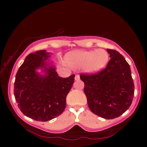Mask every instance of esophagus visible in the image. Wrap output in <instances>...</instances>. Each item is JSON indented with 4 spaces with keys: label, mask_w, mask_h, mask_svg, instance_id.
<instances>
[{
    "label": "esophagus",
    "mask_w": 147,
    "mask_h": 147,
    "mask_svg": "<svg viewBox=\"0 0 147 147\" xmlns=\"http://www.w3.org/2000/svg\"><path fill=\"white\" fill-rule=\"evenodd\" d=\"M74 79H75V80H80V76L78 75V74H76V75L75 76V78H74Z\"/></svg>",
    "instance_id": "obj_1"
}]
</instances>
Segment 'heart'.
I'll use <instances>...</instances> for the list:
<instances>
[{"instance_id":"1","label":"heart","mask_w":147,"mask_h":147,"mask_svg":"<svg viewBox=\"0 0 147 147\" xmlns=\"http://www.w3.org/2000/svg\"><path fill=\"white\" fill-rule=\"evenodd\" d=\"M109 59V54L102 49L94 51H80L71 53L67 62L73 68L84 67L89 74H96L105 67Z\"/></svg>"}]
</instances>
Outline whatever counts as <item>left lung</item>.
Here are the masks:
<instances>
[{"instance_id": "8db88e82", "label": "left lung", "mask_w": 147, "mask_h": 147, "mask_svg": "<svg viewBox=\"0 0 147 147\" xmlns=\"http://www.w3.org/2000/svg\"><path fill=\"white\" fill-rule=\"evenodd\" d=\"M110 60L106 67L92 75L80 74L88 106L95 115L106 119L124 113L132 102L134 84L130 67L123 55L108 49Z\"/></svg>"}]
</instances>
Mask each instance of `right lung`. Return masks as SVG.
<instances>
[{
    "mask_svg": "<svg viewBox=\"0 0 147 147\" xmlns=\"http://www.w3.org/2000/svg\"><path fill=\"white\" fill-rule=\"evenodd\" d=\"M51 54L42 50L28 54L14 83V96L20 110L38 121H50L63 113L74 81V74L66 78L58 76L50 60Z\"/></svg>",
    "mask_w": 147,
    "mask_h": 147,
    "instance_id": "right-lung-1",
    "label": "right lung"
}]
</instances>
